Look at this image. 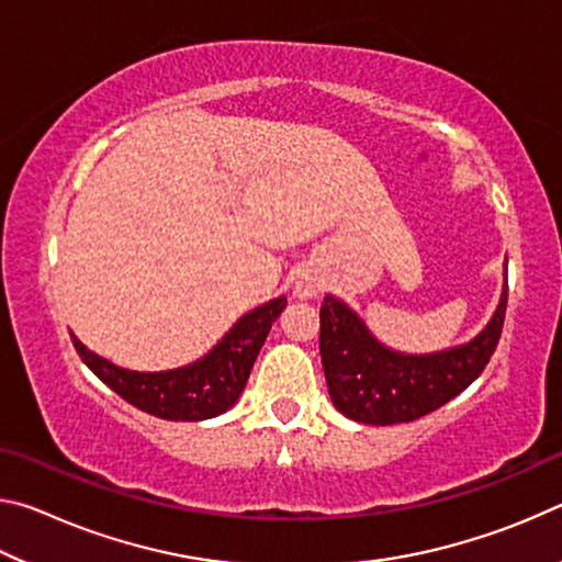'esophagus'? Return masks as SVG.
<instances>
[{
  "label": "esophagus",
  "mask_w": 562,
  "mask_h": 562,
  "mask_svg": "<svg viewBox=\"0 0 562 562\" xmlns=\"http://www.w3.org/2000/svg\"><path fill=\"white\" fill-rule=\"evenodd\" d=\"M315 294H317V284L312 282L310 278H302V280L294 282V297L310 300V297H315Z\"/></svg>",
  "instance_id": "34e87169"
}]
</instances>
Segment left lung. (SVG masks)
Here are the masks:
<instances>
[{"mask_svg": "<svg viewBox=\"0 0 562 562\" xmlns=\"http://www.w3.org/2000/svg\"><path fill=\"white\" fill-rule=\"evenodd\" d=\"M508 284L491 322L469 345L402 355L372 337L345 302L327 294L319 310V355L327 389L341 414L359 424L392 426L422 418L459 396L486 369L506 319Z\"/></svg>", "mask_w": 562, "mask_h": 562, "instance_id": "8db88e82", "label": "left lung"}]
</instances>
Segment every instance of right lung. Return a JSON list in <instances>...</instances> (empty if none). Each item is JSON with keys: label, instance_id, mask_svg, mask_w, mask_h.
<instances>
[{"label": "right lung", "instance_id": "obj_1", "mask_svg": "<svg viewBox=\"0 0 562 562\" xmlns=\"http://www.w3.org/2000/svg\"><path fill=\"white\" fill-rule=\"evenodd\" d=\"M288 307V297L265 302L247 312L233 329L193 364L168 372H131L93 355L71 335L79 357L103 384L140 412L168 422H203L231 408L243 394L272 322Z\"/></svg>", "mask_w": 562, "mask_h": 562}]
</instances>
